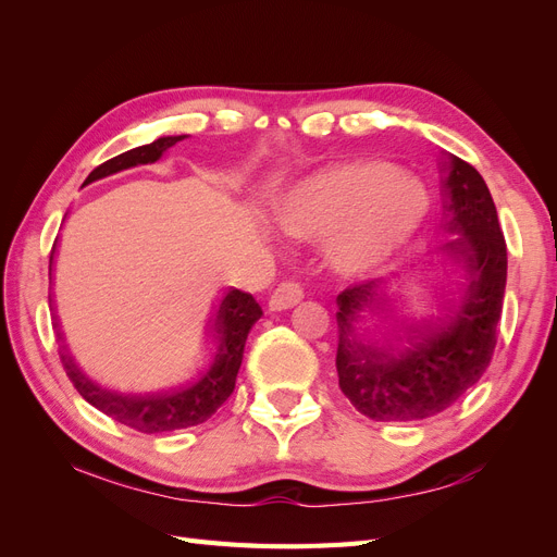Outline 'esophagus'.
I'll use <instances>...</instances> for the list:
<instances>
[{
  "label": "esophagus",
  "instance_id": "34e87169",
  "mask_svg": "<svg viewBox=\"0 0 557 557\" xmlns=\"http://www.w3.org/2000/svg\"><path fill=\"white\" fill-rule=\"evenodd\" d=\"M301 297H305V288L295 281H283L278 288L269 297V309L272 311H285L297 307Z\"/></svg>",
  "mask_w": 557,
  "mask_h": 557
}]
</instances>
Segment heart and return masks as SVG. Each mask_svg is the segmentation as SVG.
Segmentation results:
<instances>
[{
    "mask_svg": "<svg viewBox=\"0 0 557 557\" xmlns=\"http://www.w3.org/2000/svg\"><path fill=\"white\" fill-rule=\"evenodd\" d=\"M428 207V190L418 178L385 162H350L285 193L276 201V221L297 239L334 234V262L364 269L407 242Z\"/></svg>",
    "mask_w": 557,
    "mask_h": 557,
    "instance_id": "b5f03b06",
    "label": "heart"
}]
</instances>
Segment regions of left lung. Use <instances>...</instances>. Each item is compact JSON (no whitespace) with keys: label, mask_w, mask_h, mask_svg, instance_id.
Segmentation results:
<instances>
[{"label":"left lung","mask_w":557,"mask_h":557,"mask_svg":"<svg viewBox=\"0 0 557 557\" xmlns=\"http://www.w3.org/2000/svg\"><path fill=\"white\" fill-rule=\"evenodd\" d=\"M444 242L436 264L453 274L442 311L404 334H383L376 281L336 297V374L352 407L404 423L442 413L476 385L493 360L507 288V244L483 176L446 153Z\"/></svg>","instance_id":"1"}]
</instances>
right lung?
<instances>
[{"label": "right lung", "mask_w": 557, "mask_h": 557, "mask_svg": "<svg viewBox=\"0 0 557 557\" xmlns=\"http://www.w3.org/2000/svg\"><path fill=\"white\" fill-rule=\"evenodd\" d=\"M185 137H188V134L160 137L153 144L137 146L127 150V153L115 156L104 164L95 166L83 185L111 176L115 172L129 170V166L158 162L166 148H172ZM50 272H53V252H50ZM260 315L262 309L256 297L237 288H227L221 295V299H218V305L213 307V313L209 318V356L201 362L195 376L172 387V391H162L153 395H121L107 391V387L97 385L81 372L70 352L64 350V346L60 348V360L78 395L88 404H92L95 409L113 418L115 423L127 425L144 434L185 430L205 423V420H209L218 409H221L232 395L244 360L248 332L258 323Z\"/></svg>", "instance_id": "obj_1"}]
</instances>
